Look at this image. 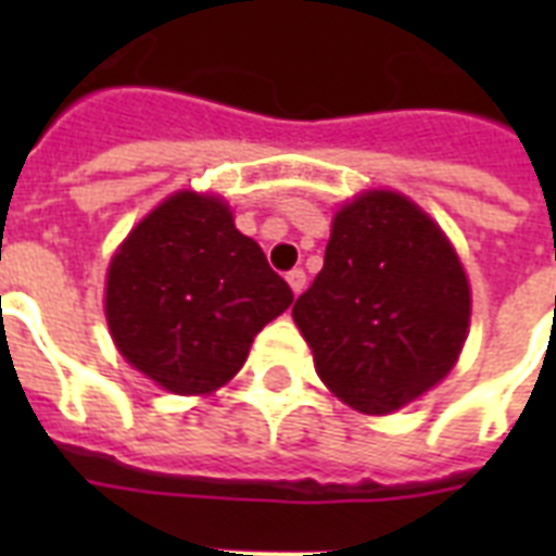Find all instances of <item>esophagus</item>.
Masks as SVG:
<instances>
[{
	"mask_svg": "<svg viewBox=\"0 0 556 556\" xmlns=\"http://www.w3.org/2000/svg\"><path fill=\"white\" fill-rule=\"evenodd\" d=\"M288 286H291V291L294 294H303V288H305V270L303 268H294V270H288Z\"/></svg>",
	"mask_w": 556,
	"mask_h": 556,
	"instance_id": "34e87169",
	"label": "esophagus"
}]
</instances>
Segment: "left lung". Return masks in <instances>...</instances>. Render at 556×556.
I'll list each match as a JSON object with an SVG mask.
<instances>
[{"label": "left lung", "mask_w": 556, "mask_h": 556, "mask_svg": "<svg viewBox=\"0 0 556 556\" xmlns=\"http://www.w3.org/2000/svg\"><path fill=\"white\" fill-rule=\"evenodd\" d=\"M291 314L323 383L361 413L387 415L453 369L470 288L439 225L375 190L334 216L323 270Z\"/></svg>", "instance_id": "left-lung-1"}]
</instances>
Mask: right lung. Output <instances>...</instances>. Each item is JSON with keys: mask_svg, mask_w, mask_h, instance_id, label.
<instances>
[{"mask_svg": "<svg viewBox=\"0 0 556 556\" xmlns=\"http://www.w3.org/2000/svg\"><path fill=\"white\" fill-rule=\"evenodd\" d=\"M294 294L227 204L176 192L109 265L106 320L138 371L178 395L213 392L242 369L253 338Z\"/></svg>", "mask_w": 556, "mask_h": 556, "instance_id": "add662e5", "label": "right lung"}]
</instances>
